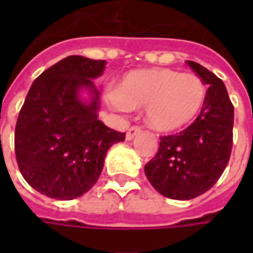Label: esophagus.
I'll use <instances>...</instances> for the list:
<instances>
[{"label":"esophagus","mask_w":253,"mask_h":253,"mask_svg":"<svg viewBox=\"0 0 253 253\" xmlns=\"http://www.w3.org/2000/svg\"><path fill=\"white\" fill-rule=\"evenodd\" d=\"M141 132V128L139 127H131V128H128V131L126 132V139L127 141H131L132 138L138 135Z\"/></svg>","instance_id":"1"}]
</instances>
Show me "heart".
I'll return each mask as SVG.
<instances>
[{
  "label": "heart",
  "mask_w": 253,
  "mask_h": 253,
  "mask_svg": "<svg viewBox=\"0 0 253 253\" xmlns=\"http://www.w3.org/2000/svg\"><path fill=\"white\" fill-rule=\"evenodd\" d=\"M207 89L201 77L172 69L134 70L107 94V104L119 112L145 108L149 126L173 132L195 121L206 101Z\"/></svg>",
  "instance_id": "b5f03b06"
}]
</instances>
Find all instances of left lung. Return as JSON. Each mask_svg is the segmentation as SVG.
<instances>
[{
    "mask_svg": "<svg viewBox=\"0 0 253 253\" xmlns=\"http://www.w3.org/2000/svg\"><path fill=\"white\" fill-rule=\"evenodd\" d=\"M187 63L209 85L205 105L186 130L160 138L159 152L145 165L154 190L176 201L210 190L226 168L233 145L234 110L225 84L199 63Z\"/></svg>",
    "mask_w": 253,
    "mask_h": 253,
    "instance_id": "8db88e82",
    "label": "left lung"
}]
</instances>
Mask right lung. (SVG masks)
<instances>
[{
	"instance_id": "right-lung-1",
	"label": "right lung",
	"mask_w": 253,
	"mask_h": 253,
	"mask_svg": "<svg viewBox=\"0 0 253 253\" xmlns=\"http://www.w3.org/2000/svg\"><path fill=\"white\" fill-rule=\"evenodd\" d=\"M105 61L63 58L31 85L20 111L14 152L25 181L52 199L70 201L99 180L108 149L125 132L99 121L100 97L93 80Z\"/></svg>"
}]
</instances>
